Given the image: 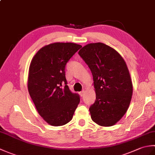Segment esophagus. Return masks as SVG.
<instances>
[{
    "mask_svg": "<svg viewBox=\"0 0 155 155\" xmlns=\"http://www.w3.org/2000/svg\"><path fill=\"white\" fill-rule=\"evenodd\" d=\"M85 93V91L84 90H83V91H82L81 92H80V93H79V94H80V95H81V97H83V95H84V94Z\"/></svg>",
    "mask_w": 155,
    "mask_h": 155,
    "instance_id": "obj_1",
    "label": "esophagus"
}]
</instances>
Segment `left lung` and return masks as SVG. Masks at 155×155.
Masks as SVG:
<instances>
[{
  "mask_svg": "<svg viewBox=\"0 0 155 155\" xmlns=\"http://www.w3.org/2000/svg\"><path fill=\"white\" fill-rule=\"evenodd\" d=\"M93 77L96 100L89 111L95 123L110 127L127 111L133 83L127 65L114 48L102 42L90 43L78 51Z\"/></svg>",
  "mask_w": 155,
  "mask_h": 155,
  "instance_id": "1",
  "label": "left lung"
}]
</instances>
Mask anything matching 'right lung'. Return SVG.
Instances as JSON below:
<instances>
[{
    "mask_svg": "<svg viewBox=\"0 0 155 155\" xmlns=\"http://www.w3.org/2000/svg\"><path fill=\"white\" fill-rule=\"evenodd\" d=\"M82 46L72 42L45 45L32 58L28 90L40 116L52 126L70 122L79 104V95L69 89L65 66Z\"/></svg>",
    "mask_w": 155,
    "mask_h": 155,
    "instance_id": "add662e5",
    "label": "right lung"
}]
</instances>
